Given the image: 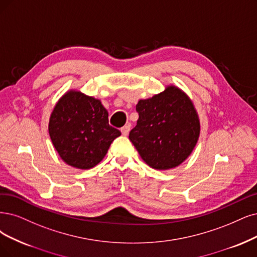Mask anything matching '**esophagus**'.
Here are the masks:
<instances>
[{"label":"esophagus","instance_id":"obj_1","mask_svg":"<svg viewBox=\"0 0 257 257\" xmlns=\"http://www.w3.org/2000/svg\"><path fill=\"white\" fill-rule=\"evenodd\" d=\"M120 131H121V135L122 136H128V134H129V131H130V126L129 125H126V126H123V127H121L120 128Z\"/></svg>","mask_w":257,"mask_h":257}]
</instances>
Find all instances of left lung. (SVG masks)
Instances as JSON below:
<instances>
[{"label":"left lung","instance_id":"1","mask_svg":"<svg viewBox=\"0 0 257 257\" xmlns=\"http://www.w3.org/2000/svg\"><path fill=\"white\" fill-rule=\"evenodd\" d=\"M139 119L129 140L150 167L165 170L179 166L194 150L200 121L193 101L175 85L137 104Z\"/></svg>","mask_w":257,"mask_h":257}]
</instances>
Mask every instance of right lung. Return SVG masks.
Wrapping results in <instances>:
<instances>
[{"mask_svg": "<svg viewBox=\"0 0 257 257\" xmlns=\"http://www.w3.org/2000/svg\"><path fill=\"white\" fill-rule=\"evenodd\" d=\"M108 111L99 99L79 91L66 92L51 114L49 134L66 164L90 169L107 155L120 131L109 125Z\"/></svg>", "mask_w": 257, "mask_h": 257, "instance_id": "right-lung-1", "label": "right lung"}]
</instances>
